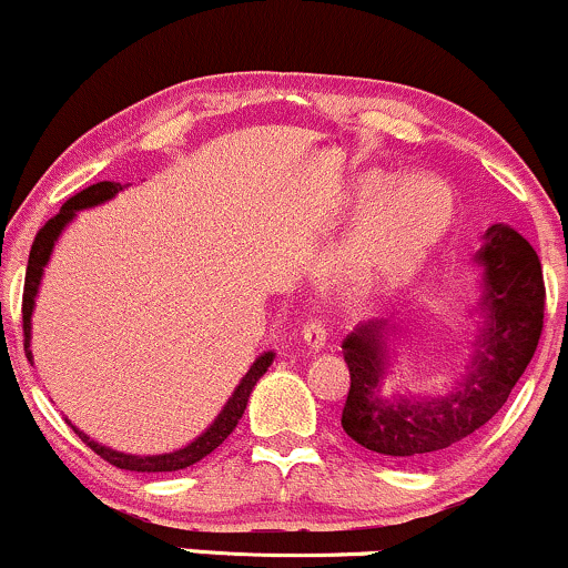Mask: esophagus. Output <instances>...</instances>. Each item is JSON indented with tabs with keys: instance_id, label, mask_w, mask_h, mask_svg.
Masks as SVG:
<instances>
[{
	"instance_id": "1",
	"label": "esophagus",
	"mask_w": 568,
	"mask_h": 568,
	"mask_svg": "<svg viewBox=\"0 0 568 568\" xmlns=\"http://www.w3.org/2000/svg\"><path fill=\"white\" fill-rule=\"evenodd\" d=\"M302 338L310 349H321L323 344L328 342V323L321 321V317H315V321H310L304 325Z\"/></svg>"
}]
</instances>
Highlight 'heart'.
<instances>
[{
  "label": "heart",
  "instance_id": "b5f03b06",
  "mask_svg": "<svg viewBox=\"0 0 568 568\" xmlns=\"http://www.w3.org/2000/svg\"><path fill=\"white\" fill-rule=\"evenodd\" d=\"M387 175L371 184L384 186ZM454 221V192L446 181L429 173L403 175L387 197L352 234L347 253L349 272L361 277H400L433 251Z\"/></svg>",
  "mask_w": 568,
  "mask_h": 568
}]
</instances>
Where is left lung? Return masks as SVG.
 Instances as JSON below:
<instances>
[{"mask_svg": "<svg viewBox=\"0 0 568 568\" xmlns=\"http://www.w3.org/2000/svg\"><path fill=\"white\" fill-rule=\"evenodd\" d=\"M478 262L484 264L488 325L470 371L452 395L438 400H382V325H361L344 342L349 393L342 427L368 452L400 462L446 452L505 406L531 363L545 323V280L537 251L510 226L497 224L486 232Z\"/></svg>", "mask_w": 568, "mask_h": 568, "instance_id": "8db88e82", "label": "left lung"}]
</instances>
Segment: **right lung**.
<instances>
[{
    "label": "right lung",
    "mask_w": 568,
    "mask_h": 568,
    "mask_svg": "<svg viewBox=\"0 0 568 568\" xmlns=\"http://www.w3.org/2000/svg\"><path fill=\"white\" fill-rule=\"evenodd\" d=\"M120 189H122V184H116V181H98V184L82 189V192H77L74 197H69L67 202H63L61 211H58L55 216L50 219L48 224L42 226V230L37 232L34 245H31V253H29V266H26L23 304H21V312H23V349H26V357H29V361H31L29 338H31V312H34V296H37V288H39V280H42L44 264H48L50 253H53L58 234H61L63 226H67L69 221L74 219L77 211H82V207H93V205H98V202L112 200L114 194L120 192ZM272 357H275L272 352H264L262 357H256V363H253L251 371H247V374L243 376V382L237 384V389H234V395L230 397V400H226V406L216 416V422H213V425L207 427L197 440H192L186 448H179V452H173V454H160V456L120 454V452H112V448L101 446V443L90 440L88 435L80 433L77 427H74V433L80 435L82 443H88V446L93 448V452L101 456V459H106L109 465L120 467V470H130V473H175V470H184V467L194 465V462H200L202 456H207L213 452V448H219L221 443L230 438V433L234 427H237L240 416H243V410L247 406V397H251L253 387H256V382L266 374V368L272 366Z\"/></svg>",
    "instance_id": "obj_1"
}]
</instances>
